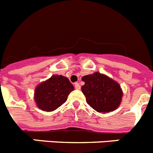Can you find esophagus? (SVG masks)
I'll return each mask as SVG.
<instances>
[{"mask_svg": "<svg viewBox=\"0 0 153 153\" xmlns=\"http://www.w3.org/2000/svg\"><path fill=\"white\" fill-rule=\"evenodd\" d=\"M74 87L76 89H80V85H79V82H75L74 83Z\"/></svg>", "mask_w": 153, "mask_h": 153, "instance_id": "obj_1", "label": "esophagus"}]
</instances>
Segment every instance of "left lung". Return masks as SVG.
Returning a JSON list of instances; mask_svg holds the SVG:
<instances>
[{
	"label": "left lung",
	"instance_id": "left-lung-1",
	"mask_svg": "<svg viewBox=\"0 0 153 153\" xmlns=\"http://www.w3.org/2000/svg\"><path fill=\"white\" fill-rule=\"evenodd\" d=\"M82 80L85 82L81 87L82 93L94 110L108 113L120 105L123 92L117 82L99 72L84 76Z\"/></svg>",
	"mask_w": 153,
	"mask_h": 153
}]
</instances>
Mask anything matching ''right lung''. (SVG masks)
<instances>
[{"label":"right lung","instance_id":"right-lung-1","mask_svg":"<svg viewBox=\"0 0 153 153\" xmlns=\"http://www.w3.org/2000/svg\"><path fill=\"white\" fill-rule=\"evenodd\" d=\"M74 87L69 79L61 75H53L36 88L35 102L42 111H52L67 100Z\"/></svg>","mask_w":153,"mask_h":153}]
</instances>
